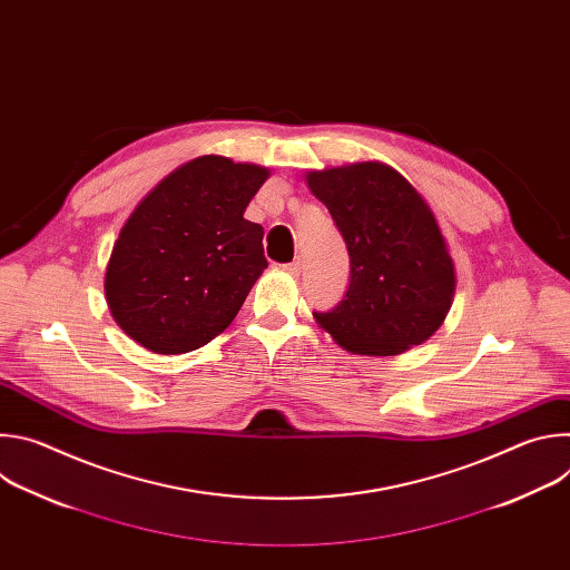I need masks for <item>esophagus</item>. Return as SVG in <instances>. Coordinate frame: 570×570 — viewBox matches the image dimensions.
<instances>
[{
  "instance_id": "1",
  "label": "esophagus",
  "mask_w": 570,
  "mask_h": 570,
  "mask_svg": "<svg viewBox=\"0 0 570 570\" xmlns=\"http://www.w3.org/2000/svg\"><path fill=\"white\" fill-rule=\"evenodd\" d=\"M302 268H304V264H302L299 259H295L293 264H286V266H284V271H286L288 275H293V277H299V275H302Z\"/></svg>"
}]
</instances>
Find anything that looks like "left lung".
Masks as SVG:
<instances>
[{"label":"left lung","mask_w":570,"mask_h":570,"mask_svg":"<svg viewBox=\"0 0 570 570\" xmlns=\"http://www.w3.org/2000/svg\"><path fill=\"white\" fill-rule=\"evenodd\" d=\"M350 253V286L320 327L352 354L396 356L429 341L455 293V268L440 225L417 189L381 161L311 171Z\"/></svg>","instance_id":"1"}]
</instances>
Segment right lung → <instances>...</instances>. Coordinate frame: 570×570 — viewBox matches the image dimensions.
I'll use <instances>...</instances> for the list:
<instances>
[{"label": "right lung", "mask_w": 570, "mask_h": 570, "mask_svg": "<svg viewBox=\"0 0 570 570\" xmlns=\"http://www.w3.org/2000/svg\"><path fill=\"white\" fill-rule=\"evenodd\" d=\"M268 176L203 155L144 196L106 268V299L124 334L155 354H185L229 327L268 266L264 227L243 218Z\"/></svg>", "instance_id": "1"}]
</instances>
